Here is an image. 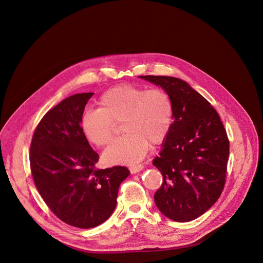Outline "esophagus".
<instances>
[{
  "label": "esophagus",
  "instance_id": "obj_1",
  "mask_svg": "<svg viewBox=\"0 0 263 263\" xmlns=\"http://www.w3.org/2000/svg\"><path fill=\"white\" fill-rule=\"evenodd\" d=\"M143 168H144V165H143V164H137V165H132V166H130V167H129V171H130V173H131L132 175H134V174H137L139 172H141Z\"/></svg>",
  "mask_w": 263,
  "mask_h": 263
}]
</instances>
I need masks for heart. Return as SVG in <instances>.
<instances>
[{
  "mask_svg": "<svg viewBox=\"0 0 263 263\" xmlns=\"http://www.w3.org/2000/svg\"><path fill=\"white\" fill-rule=\"evenodd\" d=\"M100 108L86 109L81 117L83 133L90 143L105 147L112 142L115 123L125 133L104 152L108 163H136L151 145L162 144L174 121V105L162 88L135 85L114 87L100 96Z\"/></svg>",
  "mask_w": 263,
  "mask_h": 263,
  "instance_id": "obj_1",
  "label": "heart"
}]
</instances>
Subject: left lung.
Returning a JSON list of instances; mask_svg holds the SVG:
<instances>
[{
	"mask_svg": "<svg viewBox=\"0 0 263 263\" xmlns=\"http://www.w3.org/2000/svg\"><path fill=\"white\" fill-rule=\"evenodd\" d=\"M161 86L174 105V122L153 164L163 175L155 193L168 219L189 222L211 208L225 186L230 143L219 114L186 82L166 76H139Z\"/></svg>",
	"mask_w": 263,
	"mask_h": 263,
	"instance_id": "1",
	"label": "left lung"
}]
</instances>
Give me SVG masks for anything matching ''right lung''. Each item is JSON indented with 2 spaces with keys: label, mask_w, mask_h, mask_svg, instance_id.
<instances>
[{
  "label": "right lung",
  "mask_w": 263,
  "mask_h": 263,
  "mask_svg": "<svg viewBox=\"0 0 263 263\" xmlns=\"http://www.w3.org/2000/svg\"><path fill=\"white\" fill-rule=\"evenodd\" d=\"M93 92L77 93L46 113L30 145V170L46 205L68 225L89 229L105 222L117 204L121 182L130 172L116 165L99 170L81 127V117Z\"/></svg>",
  "instance_id": "right-lung-1"
}]
</instances>
